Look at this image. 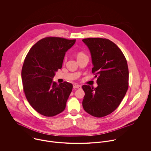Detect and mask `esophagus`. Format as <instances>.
Masks as SVG:
<instances>
[{"label":"esophagus","mask_w":151,"mask_h":151,"mask_svg":"<svg viewBox=\"0 0 151 151\" xmlns=\"http://www.w3.org/2000/svg\"><path fill=\"white\" fill-rule=\"evenodd\" d=\"M73 88H81V86H80L77 84H73Z\"/></svg>","instance_id":"esophagus-1"}]
</instances>
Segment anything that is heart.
<instances>
[{"mask_svg": "<svg viewBox=\"0 0 151 151\" xmlns=\"http://www.w3.org/2000/svg\"><path fill=\"white\" fill-rule=\"evenodd\" d=\"M84 56H86V54L82 52H79L77 54V58H81V57H83Z\"/></svg>", "mask_w": 151, "mask_h": 151, "instance_id": "obj_1", "label": "heart"}]
</instances>
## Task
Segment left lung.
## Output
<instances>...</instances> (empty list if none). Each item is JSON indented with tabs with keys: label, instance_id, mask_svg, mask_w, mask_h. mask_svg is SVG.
Returning a JSON list of instances; mask_svg holds the SVG:
<instances>
[{
	"label": "left lung",
	"instance_id": "left-lung-1",
	"mask_svg": "<svg viewBox=\"0 0 151 151\" xmlns=\"http://www.w3.org/2000/svg\"><path fill=\"white\" fill-rule=\"evenodd\" d=\"M88 48L98 86L83 85L85 92L83 107L97 117L106 116L120 104L128 88L127 61L119 48L109 40L100 38L83 39Z\"/></svg>",
	"mask_w": 151,
	"mask_h": 151
}]
</instances>
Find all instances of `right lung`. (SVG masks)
<instances>
[{"instance_id": "1", "label": "right lung", "mask_w": 151, "mask_h": 151, "mask_svg": "<svg viewBox=\"0 0 151 151\" xmlns=\"http://www.w3.org/2000/svg\"><path fill=\"white\" fill-rule=\"evenodd\" d=\"M75 42L76 40L47 37L38 41L27 55L21 73L24 91L31 106L42 115L54 116L65 108L73 84L67 81L57 84L52 80Z\"/></svg>"}]
</instances>
